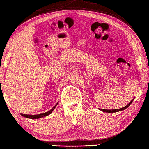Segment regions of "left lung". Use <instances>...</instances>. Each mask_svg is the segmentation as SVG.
<instances>
[{
    "instance_id": "left-lung-1",
    "label": "left lung",
    "mask_w": 149,
    "mask_h": 149,
    "mask_svg": "<svg viewBox=\"0 0 149 149\" xmlns=\"http://www.w3.org/2000/svg\"><path fill=\"white\" fill-rule=\"evenodd\" d=\"M133 100H134V99H133L127 105V106H125V107H122V108H121V109H109H109H99L100 111H103V112H106V113H116V112L120 111H123V110H125V109H126L127 108H128V107H129L130 105H131V103H132V102L133 101Z\"/></svg>"
}]
</instances>
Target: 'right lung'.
<instances>
[{"mask_svg": "<svg viewBox=\"0 0 149 149\" xmlns=\"http://www.w3.org/2000/svg\"><path fill=\"white\" fill-rule=\"evenodd\" d=\"M58 103H57L55 106H54L53 108L51 109L50 111H49L47 112H45L44 113H41V114H37V115H29V114H22V113H20L22 116L24 117V118H29V119H39V118H44V117H46L49 116V115L51 114L52 113L53 111L54 110V109L56 108V107L57 106Z\"/></svg>", "mask_w": 149, "mask_h": 149, "instance_id": "add662e5", "label": "right lung"}]
</instances>
